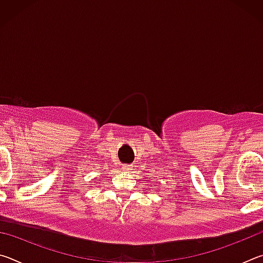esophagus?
I'll return each instance as SVG.
<instances>
[{
	"label": "esophagus",
	"instance_id": "34e87169",
	"mask_svg": "<svg viewBox=\"0 0 263 263\" xmlns=\"http://www.w3.org/2000/svg\"><path fill=\"white\" fill-rule=\"evenodd\" d=\"M133 167H132V164H125V166H123V169L124 171H131Z\"/></svg>",
	"mask_w": 263,
	"mask_h": 263
}]
</instances>
